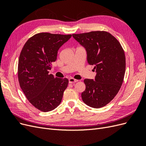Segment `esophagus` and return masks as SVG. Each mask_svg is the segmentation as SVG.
<instances>
[{
	"label": "esophagus",
	"instance_id": "obj_1",
	"mask_svg": "<svg viewBox=\"0 0 146 146\" xmlns=\"http://www.w3.org/2000/svg\"><path fill=\"white\" fill-rule=\"evenodd\" d=\"M78 82L77 80H76V79H74L73 78H69V83H75L76 82Z\"/></svg>",
	"mask_w": 146,
	"mask_h": 146
}]
</instances>
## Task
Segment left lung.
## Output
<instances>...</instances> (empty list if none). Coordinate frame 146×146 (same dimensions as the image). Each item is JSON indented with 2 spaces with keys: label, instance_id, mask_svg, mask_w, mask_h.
<instances>
[{
  "label": "left lung",
  "instance_id": "1",
  "mask_svg": "<svg viewBox=\"0 0 146 146\" xmlns=\"http://www.w3.org/2000/svg\"><path fill=\"white\" fill-rule=\"evenodd\" d=\"M85 48L88 64L94 66L95 80L85 79L86 89L82 93L84 103L94 108L110 103L121 87L125 72L124 51L111 34L105 31L73 34Z\"/></svg>",
  "mask_w": 146,
  "mask_h": 146
}]
</instances>
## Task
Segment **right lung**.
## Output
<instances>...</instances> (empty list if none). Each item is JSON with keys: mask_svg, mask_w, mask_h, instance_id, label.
Returning a JSON list of instances; mask_svg holds the SVG:
<instances>
[{"mask_svg": "<svg viewBox=\"0 0 146 146\" xmlns=\"http://www.w3.org/2000/svg\"><path fill=\"white\" fill-rule=\"evenodd\" d=\"M71 36L37 33L28 39L21 52L17 69L20 87L30 103L41 111L58 107L68 87V78H56L48 72L60 47Z\"/></svg>", "mask_w": 146, "mask_h": 146, "instance_id": "add662e5", "label": "right lung"}]
</instances>
